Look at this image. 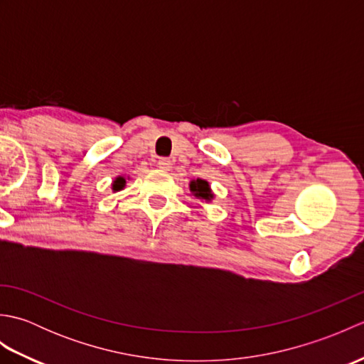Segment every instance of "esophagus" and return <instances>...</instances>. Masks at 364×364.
<instances>
[{
    "label": "esophagus",
    "instance_id": "34e87169",
    "mask_svg": "<svg viewBox=\"0 0 364 364\" xmlns=\"http://www.w3.org/2000/svg\"><path fill=\"white\" fill-rule=\"evenodd\" d=\"M158 167L161 168V170H170L172 168V161H170L168 158H161L159 161H158Z\"/></svg>",
    "mask_w": 364,
    "mask_h": 364
}]
</instances>
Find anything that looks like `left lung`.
Segmentation results:
<instances>
[{
	"label": "left lung",
	"instance_id": "left-lung-1",
	"mask_svg": "<svg viewBox=\"0 0 364 364\" xmlns=\"http://www.w3.org/2000/svg\"><path fill=\"white\" fill-rule=\"evenodd\" d=\"M189 189H191L192 194H194L200 200H206V202H211V200L214 198V194H213L211 188H210V183L205 181V180H200V178H197V180H192L189 183Z\"/></svg>",
	"mask_w": 364,
	"mask_h": 364
}]
</instances>
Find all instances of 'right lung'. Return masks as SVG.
<instances>
[{"instance_id": "1", "label": "right lung", "mask_w": 364, "mask_h": 364, "mask_svg": "<svg viewBox=\"0 0 364 364\" xmlns=\"http://www.w3.org/2000/svg\"><path fill=\"white\" fill-rule=\"evenodd\" d=\"M125 184H127V180L123 176H117L114 180V183H112V191H122L123 188H125Z\"/></svg>"}]
</instances>
